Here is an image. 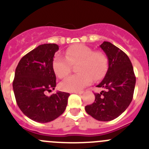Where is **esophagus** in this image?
<instances>
[{
  "mask_svg": "<svg viewBox=\"0 0 149 149\" xmlns=\"http://www.w3.org/2000/svg\"><path fill=\"white\" fill-rule=\"evenodd\" d=\"M73 93H77V94H82V93H83V91H74V92H73Z\"/></svg>",
  "mask_w": 149,
  "mask_h": 149,
  "instance_id": "obj_1",
  "label": "esophagus"
}]
</instances>
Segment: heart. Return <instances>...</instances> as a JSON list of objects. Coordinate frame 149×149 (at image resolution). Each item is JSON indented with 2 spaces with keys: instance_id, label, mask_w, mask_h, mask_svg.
<instances>
[{
  "instance_id": "heart-1",
  "label": "heart",
  "mask_w": 149,
  "mask_h": 149,
  "mask_svg": "<svg viewBox=\"0 0 149 149\" xmlns=\"http://www.w3.org/2000/svg\"><path fill=\"white\" fill-rule=\"evenodd\" d=\"M65 57L57 54L52 61V69L59 78L70 73L72 65L77 64L76 72L60 84L61 90L68 92L81 91L93 80H102L108 69V59L103 52L96 51L86 45H72L65 51Z\"/></svg>"
}]
</instances>
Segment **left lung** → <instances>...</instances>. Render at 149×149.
I'll list each match as a JSON object with an SVG mask.
<instances>
[{
    "label": "left lung",
    "mask_w": 149,
    "mask_h": 149,
    "mask_svg": "<svg viewBox=\"0 0 149 149\" xmlns=\"http://www.w3.org/2000/svg\"><path fill=\"white\" fill-rule=\"evenodd\" d=\"M100 47L108 59V69L97 87L104 90L94 93V102L86 106L85 110L95 119L109 121L118 117L129 107L133 98L136 77L125 52L108 42H103Z\"/></svg>",
    "instance_id": "obj_1"
}]
</instances>
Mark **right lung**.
Wrapping results in <instances>:
<instances>
[{"instance_id":"add662e5","label":"right lung","mask_w":149,"mask_h":149,"mask_svg":"<svg viewBox=\"0 0 149 149\" xmlns=\"http://www.w3.org/2000/svg\"><path fill=\"white\" fill-rule=\"evenodd\" d=\"M58 49L56 44L39 45L20 59L15 70L13 90L17 104L27 117L36 122L53 121L67 105L69 93L45 95L56 86L52 61Z\"/></svg>"}]
</instances>
